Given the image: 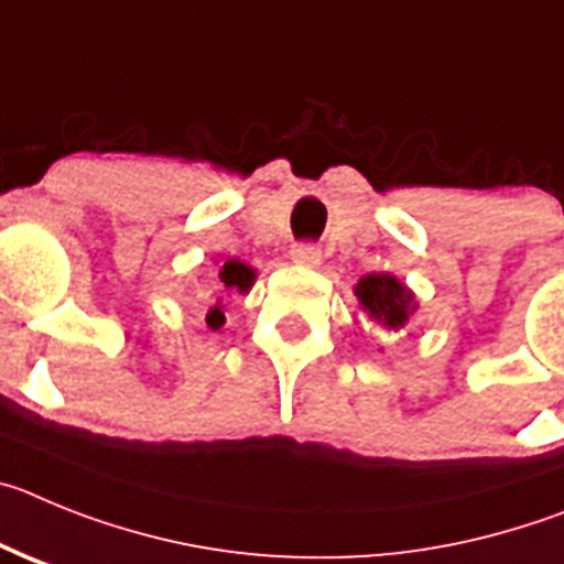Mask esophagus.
Segmentation results:
<instances>
[{
  "instance_id": "34e87169",
  "label": "esophagus",
  "mask_w": 564,
  "mask_h": 564,
  "mask_svg": "<svg viewBox=\"0 0 564 564\" xmlns=\"http://www.w3.org/2000/svg\"><path fill=\"white\" fill-rule=\"evenodd\" d=\"M289 256H292L294 263H301V267H317L319 263V250L314 245H294Z\"/></svg>"
}]
</instances>
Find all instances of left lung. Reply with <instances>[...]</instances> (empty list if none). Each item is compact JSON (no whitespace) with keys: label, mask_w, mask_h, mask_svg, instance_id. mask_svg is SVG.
<instances>
[{"label":"left lung","mask_w":564,"mask_h":564,"mask_svg":"<svg viewBox=\"0 0 564 564\" xmlns=\"http://www.w3.org/2000/svg\"><path fill=\"white\" fill-rule=\"evenodd\" d=\"M357 297L368 319L384 328H393V332H399L415 312L413 292L388 272H370V275L359 278Z\"/></svg>","instance_id":"obj_1"}]
</instances>
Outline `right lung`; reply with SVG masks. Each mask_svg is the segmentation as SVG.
<instances>
[{"label":"right lung","instance_id":"add662e5","mask_svg":"<svg viewBox=\"0 0 564 564\" xmlns=\"http://www.w3.org/2000/svg\"><path fill=\"white\" fill-rule=\"evenodd\" d=\"M252 281H256V272L247 267V263L236 261V258H230V261H225L219 267V289H238V292H247V289L252 286ZM221 301H216V306H210V312H207L205 323L210 328H219L221 323H225V312H221L219 306Z\"/></svg>","mask_w":564,"mask_h":564}]
</instances>
